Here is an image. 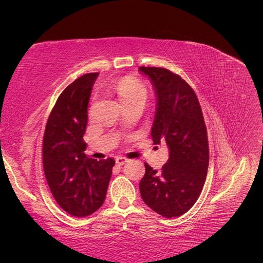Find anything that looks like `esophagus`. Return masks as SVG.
Returning a JSON list of instances; mask_svg holds the SVG:
<instances>
[{"label": "esophagus", "instance_id": "34e87169", "mask_svg": "<svg viewBox=\"0 0 263 263\" xmlns=\"http://www.w3.org/2000/svg\"><path fill=\"white\" fill-rule=\"evenodd\" d=\"M115 161H116V164L123 165V164H125L126 162H128V159H127L126 157H117V158L115 159Z\"/></svg>", "mask_w": 263, "mask_h": 263}]
</instances>
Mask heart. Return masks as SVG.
Returning a JSON list of instances; mask_svg holds the SVG:
<instances>
[{"instance_id": "1", "label": "heart", "mask_w": 263, "mask_h": 263, "mask_svg": "<svg viewBox=\"0 0 263 263\" xmlns=\"http://www.w3.org/2000/svg\"><path fill=\"white\" fill-rule=\"evenodd\" d=\"M115 92L122 103L130 101L135 98H146L147 90L145 85L133 78H124L115 84Z\"/></svg>"}]
</instances>
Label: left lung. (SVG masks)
Segmentation results:
<instances>
[{
	"instance_id": "obj_1",
	"label": "left lung",
	"mask_w": 263,
	"mask_h": 263,
	"mask_svg": "<svg viewBox=\"0 0 263 263\" xmlns=\"http://www.w3.org/2000/svg\"><path fill=\"white\" fill-rule=\"evenodd\" d=\"M150 78L157 97L151 137L165 141L168 162L160 171L145 162L140 195L149 208L166 218L186 213L197 201L208 176V132L197 97L189 83L170 70L140 67Z\"/></svg>"
}]
</instances>
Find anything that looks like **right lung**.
I'll use <instances>...</instances> for the list:
<instances>
[{
  "label": "right lung",
  "instance_id": "add662e5",
  "mask_svg": "<svg viewBox=\"0 0 263 263\" xmlns=\"http://www.w3.org/2000/svg\"><path fill=\"white\" fill-rule=\"evenodd\" d=\"M99 73L69 84L55 102L46 125L43 164L47 183L60 208L76 217L89 216L104 203L115 160L84 154L87 105Z\"/></svg>",
  "mask_w": 263,
  "mask_h": 263
}]
</instances>
